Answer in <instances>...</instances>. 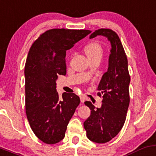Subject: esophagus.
<instances>
[{
    "mask_svg": "<svg viewBox=\"0 0 156 156\" xmlns=\"http://www.w3.org/2000/svg\"><path fill=\"white\" fill-rule=\"evenodd\" d=\"M80 100H81V103H84L85 99H86L84 95H80Z\"/></svg>",
    "mask_w": 156,
    "mask_h": 156,
    "instance_id": "obj_1",
    "label": "esophagus"
}]
</instances>
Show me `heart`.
Masks as SVG:
<instances>
[{"instance_id":"obj_1","label":"heart","mask_w":156,"mask_h":156,"mask_svg":"<svg viewBox=\"0 0 156 156\" xmlns=\"http://www.w3.org/2000/svg\"><path fill=\"white\" fill-rule=\"evenodd\" d=\"M85 52L88 57H93L96 56H102L103 49L102 47L98 42H91L85 48Z\"/></svg>"}]
</instances>
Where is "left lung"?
Wrapping results in <instances>:
<instances>
[{"label":"left lung","instance_id":"left-lung-1","mask_svg":"<svg viewBox=\"0 0 156 156\" xmlns=\"http://www.w3.org/2000/svg\"><path fill=\"white\" fill-rule=\"evenodd\" d=\"M98 36L107 38L111 44L108 70L99 83L98 94L103 95L102 105L95 108L90 101L85 104L91 109V115L84 122L88 138L98 144L111 140L121 130L129 105V85L130 76L128 61L118 34L109 29H100L89 38Z\"/></svg>","mask_w":156,"mask_h":156}]
</instances>
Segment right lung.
Returning <instances> with one entry per match:
<instances>
[{"label": "right lung", "instance_id": "1", "mask_svg": "<svg viewBox=\"0 0 156 156\" xmlns=\"http://www.w3.org/2000/svg\"><path fill=\"white\" fill-rule=\"evenodd\" d=\"M87 30L52 29L32 44L24 68L25 106L30 125L41 141L54 144L64 138L80 103L74 93L56 91L58 75L66 74V51L88 36Z\"/></svg>", "mask_w": 156, "mask_h": 156}]
</instances>
